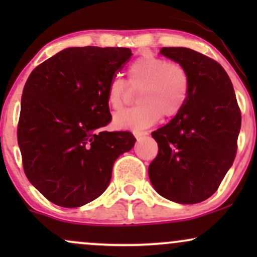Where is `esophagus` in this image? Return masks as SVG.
<instances>
[{"label":"esophagus","instance_id":"obj_1","mask_svg":"<svg viewBox=\"0 0 257 257\" xmlns=\"http://www.w3.org/2000/svg\"><path fill=\"white\" fill-rule=\"evenodd\" d=\"M146 135H149V133L147 132H134V137L137 139H141V138L146 137Z\"/></svg>","mask_w":257,"mask_h":257}]
</instances>
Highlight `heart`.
<instances>
[{"instance_id": "1", "label": "heart", "mask_w": 257, "mask_h": 257, "mask_svg": "<svg viewBox=\"0 0 257 257\" xmlns=\"http://www.w3.org/2000/svg\"><path fill=\"white\" fill-rule=\"evenodd\" d=\"M128 82L114 76L108 82L106 98L112 110H120L139 90L138 106L113 116L117 129L141 132L158 122L161 116H178L187 102L190 77L184 66L167 59L145 54L131 64Z\"/></svg>"}]
</instances>
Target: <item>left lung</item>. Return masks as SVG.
Instances as JSON below:
<instances>
[{
	"mask_svg": "<svg viewBox=\"0 0 257 257\" xmlns=\"http://www.w3.org/2000/svg\"><path fill=\"white\" fill-rule=\"evenodd\" d=\"M161 54L184 66L190 77L185 107L152 133L158 155L149 166L155 190L180 204L213 196L237 153L241 116L231 79L214 59L184 47Z\"/></svg>",
	"mask_w": 257,
	"mask_h": 257,
	"instance_id": "8db88e82",
	"label": "left lung"
}]
</instances>
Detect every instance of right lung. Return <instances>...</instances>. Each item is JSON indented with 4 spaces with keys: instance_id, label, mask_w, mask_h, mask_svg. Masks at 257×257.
<instances>
[{
    "instance_id": "right-lung-1",
    "label": "right lung",
    "mask_w": 257,
    "mask_h": 257,
    "mask_svg": "<svg viewBox=\"0 0 257 257\" xmlns=\"http://www.w3.org/2000/svg\"><path fill=\"white\" fill-rule=\"evenodd\" d=\"M132 57L129 48L72 47L38 65L22 96L18 145L26 178L47 199L77 208L104 193L112 167L137 139L106 132V89Z\"/></svg>"
}]
</instances>
